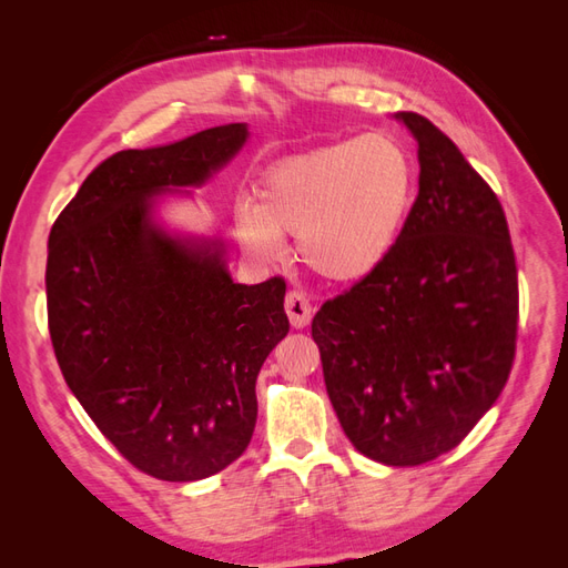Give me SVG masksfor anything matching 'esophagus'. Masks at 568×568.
<instances>
[{"label":"esophagus","instance_id":"esophagus-1","mask_svg":"<svg viewBox=\"0 0 568 568\" xmlns=\"http://www.w3.org/2000/svg\"><path fill=\"white\" fill-rule=\"evenodd\" d=\"M284 307H286V315L291 320V326H296V329H303V326L311 324L313 320V307H311V301H307V296L303 294V291H288L286 294V301H284Z\"/></svg>","mask_w":568,"mask_h":568}]
</instances>
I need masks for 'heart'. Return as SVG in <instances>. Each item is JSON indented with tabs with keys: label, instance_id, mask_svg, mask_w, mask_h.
Masks as SVG:
<instances>
[{
	"label": "heart",
	"instance_id": "b5f03b06",
	"mask_svg": "<svg viewBox=\"0 0 568 568\" xmlns=\"http://www.w3.org/2000/svg\"><path fill=\"white\" fill-rule=\"evenodd\" d=\"M417 201V165L390 134L326 144L272 165L255 203L236 211L242 244L263 257L298 236L303 263L341 284L363 282L400 244Z\"/></svg>",
	"mask_w": 568,
	"mask_h": 568
}]
</instances>
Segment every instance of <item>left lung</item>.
<instances>
[{
    "instance_id": "obj_1",
    "label": "left lung",
    "mask_w": 568,
    "mask_h": 568,
    "mask_svg": "<svg viewBox=\"0 0 568 568\" xmlns=\"http://www.w3.org/2000/svg\"><path fill=\"white\" fill-rule=\"evenodd\" d=\"M398 118L419 144V194L388 261L313 320L329 400L355 448L388 467L448 453L503 393L519 280L500 201L448 134Z\"/></svg>"
}]
</instances>
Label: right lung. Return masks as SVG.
<instances>
[{"instance_id":"add662e5","label":"right lung","mask_w":568,"mask_h":568,"mask_svg":"<svg viewBox=\"0 0 568 568\" xmlns=\"http://www.w3.org/2000/svg\"><path fill=\"white\" fill-rule=\"evenodd\" d=\"M244 123L99 163L49 234L47 317L68 388L132 467L199 480L248 448L255 379L288 334L286 282L234 284L220 246L151 222L168 186L201 184L244 146Z\"/></svg>"}]
</instances>
